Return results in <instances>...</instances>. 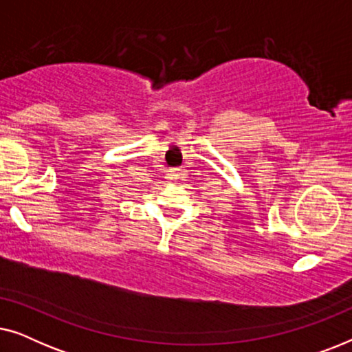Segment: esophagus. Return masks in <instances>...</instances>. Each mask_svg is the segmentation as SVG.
I'll use <instances>...</instances> for the list:
<instances>
[{
  "mask_svg": "<svg viewBox=\"0 0 352 352\" xmlns=\"http://www.w3.org/2000/svg\"><path fill=\"white\" fill-rule=\"evenodd\" d=\"M168 176H170V179H176L177 171L176 170H170V171H168Z\"/></svg>",
  "mask_w": 352,
  "mask_h": 352,
  "instance_id": "34e87169",
  "label": "esophagus"
}]
</instances>
